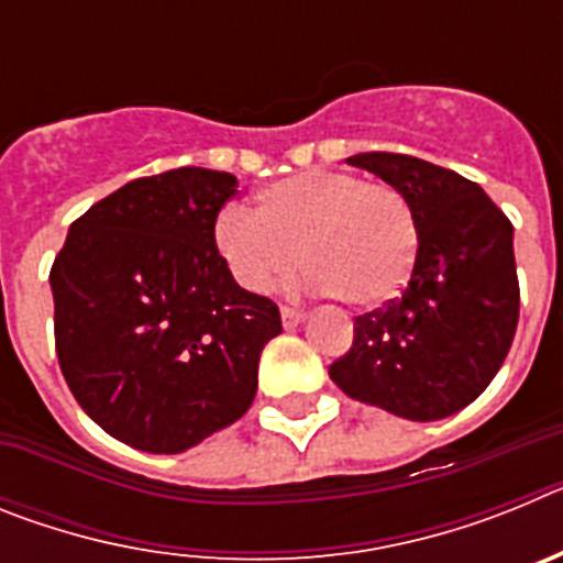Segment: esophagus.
I'll return each mask as SVG.
<instances>
[{
  "label": "esophagus",
  "mask_w": 563,
  "mask_h": 563,
  "mask_svg": "<svg viewBox=\"0 0 563 563\" xmlns=\"http://www.w3.org/2000/svg\"><path fill=\"white\" fill-rule=\"evenodd\" d=\"M305 318H307L305 310H296V307H282V324H285L287 330H292V327L301 324Z\"/></svg>",
  "instance_id": "34e87169"
}]
</instances>
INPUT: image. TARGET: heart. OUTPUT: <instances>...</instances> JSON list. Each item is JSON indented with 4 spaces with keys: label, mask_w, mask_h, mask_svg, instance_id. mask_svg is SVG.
I'll return each instance as SVG.
<instances>
[{
    "label": "heart",
    "mask_w": 563,
    "mask_h": 563,
    "mask_svg": "<svg viewBox=\"0 0 563 563\" xmlns=\"http://www.w3.org/2000/svg\"><path fill=\"white\" fill-rule=\"evenodd\" d=\"M213 239L247 290L285 285L305 256L310 287L352 307H377L409 282L420 222L391 183L316 168L267 186L258 208H222Z\"/></svg>",
    "instance_id": "1"
}]
</instances>
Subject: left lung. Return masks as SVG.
I'll return each mask as SVG.
<instances>
[{"instance_id":"left-lung-1","label":"left lung","mask_w":563,"mask_h":563,"mask_svg":"<svg viewBox=\"0 0 563 563\" xmlns=\"http://www.w3.org/2000/svg\"><path fill=\"white\" fill-rule=\"evenodd\" d=\"M400 188L420 222L400 296L355 318L330 377L355 400L406 420H440L474 402L505 363L519 324L514 225L476 183L411 154L346 157Z\"/></svg>"}]
</instances>
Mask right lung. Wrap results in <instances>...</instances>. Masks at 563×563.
I'll return each instance as SVG.
<instances>
[{
  "label": "right lung",
  "mask_w": 563,
  "mask_h": 563,
  "mask_svg": "<svg viewBox=\"0 0 563 563\" xmlns=\"http://www.w3.org/2000/svg\"><path fill=\"white\" fill-rule=\"evenodd\" d=\"M228 172L137 177L69 225L49 267L69 391L114 440L180 454L251 409L278 307L233 282L213 225Z\"/></svg>",
  "instance_id": "add662e5"
}]
</instances>
